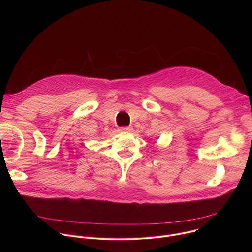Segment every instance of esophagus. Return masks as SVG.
<instances>
[{
	"instance_id": "obj_1",
	"label": "esophagus",
	"mask_w": 252,
	"mask_h": 252,
	"mask_svg": "<svg viewBox=\"0 0 252 252\" xmlns=\"http://www.w3.org/2000/svg\"><path fill=\"white\" fill-rule=\"evenodd\" d=\"M121 130H122V131H126V132H129V131H131L132 129H131V127L125 126V127H121Z\"/></svg>"
}]
</instances>
